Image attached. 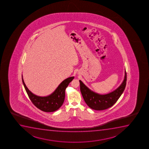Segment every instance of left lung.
<instances>
[{"instance_id":"obj_1","label":"left lung","mask_w":149,"mask_h":149,"mask_svg":"<svg viewBox=\"0 0 149 149\" xmlns=\"http://www.w3.org/2000/svg\"><path fill=\"white\" fill-rule=\"evenodd\" d=\"M80 91L87 105L95 110H104L113 106L121 96L126 87L127 73L125 71L124 80L117 89L108 94L100 95L95 93L87 87L80 80Z\"/></svg>"}]
</instances>
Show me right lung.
<instances>
[{"label":"right lung","instance_id":"right-lung-1","mask_svg":"<svg viewBox=\"0 0 149 149\" xmlns=\"http://www.w3.org/2000/svg\"><path fill=\"white\" fill-rule=\"evenodd\" d=\"M74 78L69 77L64 80L52 94L46 97L37 96L33 94L27 88L22 77V80L27 94L34 106L42 111L52 112L57 110L63 104L65 99V89Z\"/></svg>","mask_w":149,"mask_h":149}]
</instances>
